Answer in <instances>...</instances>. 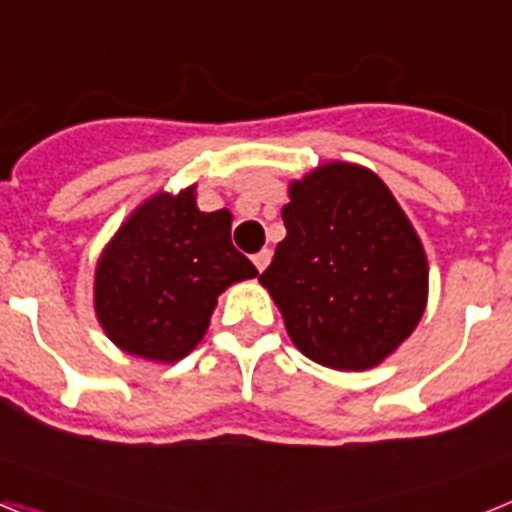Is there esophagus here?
I'll list each match as a JSON object with an SVG mask.
<instances>
[{"mask_svg":"<svg viewBox=\"0 0 512 512\" xmlns=\"http://www.w3.org/2000/svg\"><path fill=\"white\" fill-rule=\"evenodd\" d=\"M269 261H271V251H269V248H264V251H259V253H256V256H253V266H256V269H259V271H264L266 266H269Z\"/></svg>","mask_w":512,"mask_h":512,"instance_id":"esophagus-1","label":"esophagus"}]
</instances>
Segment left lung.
Listing matches in <instances>:
<instances>
[{"label": "left lung", "mask_w": 512, "mask_h": 512, "mask_svg": "<svg viewBox=\"0 0 512 512\" xmlns=\"http://www.w3.org/2000/svg\"><path fill=\"white\" fill-rule=\"evenodd\" d=\"M287 238L259 277L315 364L364 372L408 341L428 302L413 223L372 169L328 161L289 184Z\"/></svg>", "instance_id": "1"}]
</instances>
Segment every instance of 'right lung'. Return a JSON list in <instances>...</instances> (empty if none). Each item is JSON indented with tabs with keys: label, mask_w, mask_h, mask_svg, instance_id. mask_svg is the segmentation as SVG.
<instances>
[{
	"label": "right lung",
	"mask_w": 512,
	"mask_h": 512,
	"mask_svg": "<svg viewBox=\"0 0 512 512\" xmlns=\"http://www.w3.org/2000/svg\"><path fill=\"white\" fill-rule=\"evenodd\" d=\"M233 215L202 212L197 184L156 192L117 228L94 269V312L112 343L174 364L205 338L217 297L259 271L230 241Z\"/></svg>",
	"instance_id": "add662e5"
}]
</instances>
